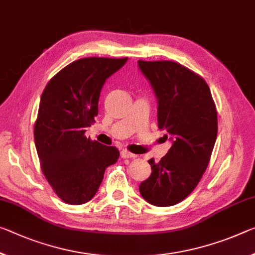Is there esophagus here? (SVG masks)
Returning <instances> with one entry per match:
<instances>
[{"mask_svg": "<svg viewBox=\"0 0 255 255\" xmlns=\"http://www.w3.org/2000/svg\"><path fill=\"white\" fill-rule=\"evenodd\" d=\"M120 156L123 157V159H129V157H136V154H132V153L126 151V149H123V151L120 152Z\"/></svg>", "mask_w": 255, "mask_h": 255, "instance_id": "1", "label": "esophagus"}]
</instances>
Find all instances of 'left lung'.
Listing matches in <instances>:
<instances>
[{
	"label": "left lung",
	"mask_w": 255,
	"mask_h": 255,
	"mask_svg": "<svg viewBox=\"0 0 255 255\" xmlns=\"http://www.w3.org/2000/svg\"><path fill=\"white\" fill-rule=\"evenodd\" d=\"M157 103V126L172 140L167 154L139 185L140 195L156 207H171L191 194L207 170L218 132L216 103L205 80L175 61H143Z\"/></svg>",
	"instance_id": "obj_1"
}]
</instances>
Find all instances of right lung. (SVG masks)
I'll use <instances>...</instances> for the list:
<instances>
[{
    "mask_svg": "<svg viewBox=\"0 0 255 255\" xmlns=\"http://www.w3.org/2000/svg\"><path fill=\"white\" fill-rule=\"evenodd\" d=\"M128 58L91 56L76 60L52 77L40 96L34 137L40 168L64 203L93 199L107 167L117 162L118 148L85 136L95 123L106 79Z\"/></svg>",
    "mask_w": 255,
    "mask_h": 255,
    "instance_id": "obj_1",
    "label": "right lung"
}]
</instances>
